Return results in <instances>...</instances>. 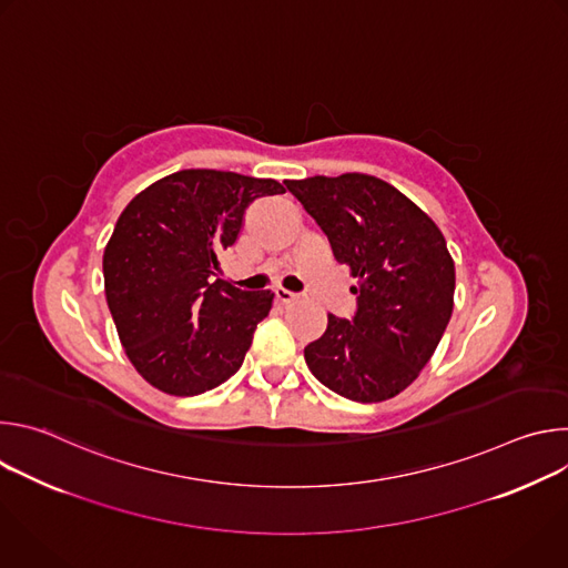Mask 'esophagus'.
Returning a JSON list of instances; mask_svg holds the SVG:
<instances>
[{"label":"esophagus","instance_id":"1","mask_svg":"<svg viewBox=\"0 0 568 568\" xmlns=\"http://www.w3.org/2000/svg\"><path fill=\"white\" fill-rule=\"evenodd\" d=\"M274 294H276V301H278V303H283V305H290V303H296V301H298V298H301V296H298V294H294V292H287V290H283V287H278V290H276V292H274Z\"/></svg>","mask_w":568,"mask_h":568}]
</instances>
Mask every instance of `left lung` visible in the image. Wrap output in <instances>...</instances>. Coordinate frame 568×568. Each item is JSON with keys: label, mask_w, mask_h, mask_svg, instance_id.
<instances>
[{"label": "left lung", "mask_w": 568, "mask_h": 568, "mask_svg": "<svg viewBox=\"0 0 568 568\" xmlns=\"http://www.w3.org/2000/svg\"><path fill=\"white\" fill-rule=\"evenodd\" d=\"M285 186L357 278L355 314H328L326 333L305 346L307 368L355 402L397 395L434 355L454 310L456 274L440 229L371 175H316Z\"/></svg>", "instance_id": "obj_1"}]
</instances>
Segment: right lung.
Segmentation results:
<instances>
[{
  "instance_id": "1",
  "label": "right lung",
  "mask_w": 568,
  "mask_h": 568,
  "mask_svg": "<svg viewBox=\"0 0 568 568\" xmlns=\"http://www.w3.org/2000/svg\"><path fill=\"white\" fill-rule=\"evenodd\" d=\"M285 189L274 180L193 169L141 191L103 254L105 296L125 355L154 388L200 395L226 382L270 314V290L245 292L220 274L245 211Z\"/></svg>"
}]
</instances>
